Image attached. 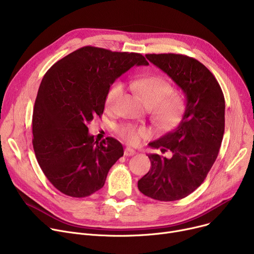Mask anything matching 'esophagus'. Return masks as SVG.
I'll return each mask as SVG.
<instances>
[{
	"label": "esophagus",
	"instance_id": "34e87169",
	"mask_svg": "<svg viewBox=\"0 0 254 254\" xmlns=\"http://www.w3.org/2000/svg\"><path fill=\"white\" fill-rule=\"evenodd\" d=\"M135 154H136V151L134 149L128 148V147H127L125 149V155L126 156H132V155H135Z\"/></svg>",
	"mask_w": 254,
	"mask_h": 254
}]
</instances>
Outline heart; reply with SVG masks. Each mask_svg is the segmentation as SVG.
I'll list each match as a JSON object with an SVG mask.
<instances>
[{"mask_svg": "<svg viewBox=\"0 0 254 254\" xmlns=\"http://www.w3.org/2000/svg\"><path fill=\"white\" fill-rule=\"evenodd\" d=\"M129 87L141 100L152 108L155 123L163 127H174L184 111V98L180 92L173 91L172 85L162 76L136 77L129 80ZM124 93L120 82L113 83L107 91L105 107L108 112H115ZM118 134L128 144L136 145L146 136V129L132 125L118 127Z\"/></svg>", "mask_w": 254, "mask_h": 254, "instance_id": "b5f03b06", "label": "heart"}]
</instances>
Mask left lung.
<instances>
[{"label":"left lung","instance_id":"obj_1","mask_svg":"<svg viewBox=\"0 0 254 254\" xmlns=\"http://www.w3.org/2000/svg\"><path fill=\"white\" fill-rule=\"evenodd\" d=\"M145 57L181 88L186 106L180 124L148 144L162 152L170 150L172 156L148 154L151 168L138 181V189L157 201H177L203 183L218 155L224 97L215 77L195 59L175 53Z\"/></svg>","mask_w":254,"mask_h":254}]
</instances>
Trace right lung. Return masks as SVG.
<instances>
[{"label":"right lung","mask_w":254,"mask_h":254,"mask_svg":"<svg viewBox=\"0 0 254 254\" xmlns=\"http://www.w3.org/2000/svg\"><path fill=\"white\" fill-rule=\"evenodd\" d=\"M135 64L148 63L140 53L85 46L44 75L34 106L33 147L40 168L61 192L73 197L95 193L124 155L122 143L95 141L87 126L103 114L113 82Z\"/></svg>","instance_id":"add662e5"}]
</instances>
